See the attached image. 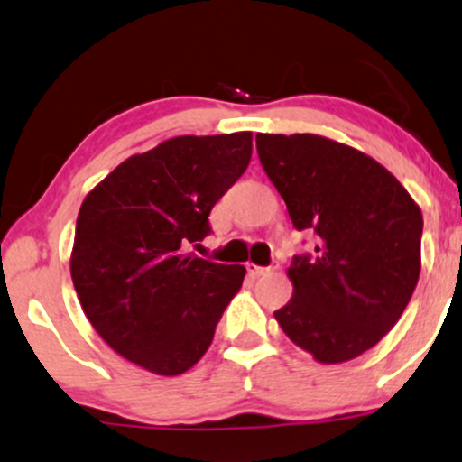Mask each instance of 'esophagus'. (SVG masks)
<instances>
[{
  "label": "esophagus",
  "mask_w": 462,
  "mask_h": 462,
  "mask_svg": "<svg viewBox=\"0 0 462 462\" xmlns=\"http://www.w3.org/2000/svg\"><path fill=\"white\" fill-rule=\"evenodd\" d=\"M245 270H247V273H250V276L258 278V276H265V273H270L273 270H278V263H272L270 267H261V265H252V263H247Z\"/></svg>",
  "instance_id": "34e87169"
}]
</instances>
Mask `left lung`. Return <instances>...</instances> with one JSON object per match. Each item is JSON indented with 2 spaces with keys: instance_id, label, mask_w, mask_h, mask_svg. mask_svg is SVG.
I'll use <instances>...</instances> for the list:
<instances>
[{
  "instance_id": "8db88e82",
  "label": "left lung",
  "mask_w": 462,
  "mask_h": 462,
  "mask_svg": "<svg viewBox=\"0 0 462 462\" xmlns=\"http://www.w3.org/2000/svg\"><path fill=\"white\" fill-rule=\"evenodd\" d=\"M263 171L296 230L316 247L293 256V298L273 311L293 344L322 364L373 348L402 318L420 272L423 217L373 157L322 135H256Z\"/></svg>"
}]
</instances>
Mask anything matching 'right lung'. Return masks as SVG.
<instances>
[{
	"instance_id": "add662e5",
	"label": "right lung",
	"mask_w": 462,
	"mask_h": 462,
	"mask_svg": "<svg viewBox=\"0 0 462 462\" xmlns=\"http://www.w3.org/2000/svg\"><path fill=\"white\" fill-rule=\"evenodd\" d=\"M252 134L180 135L125 160L85 197L72 281L98 336L146 371L181 374L208 351L245 267L195 254L210 210L245 173Z\"/></svg>"
}]
</instances>
